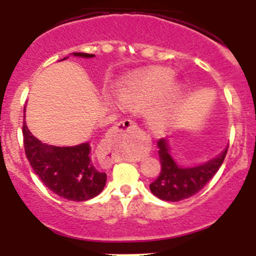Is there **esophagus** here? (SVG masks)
I'll list each match as a JSON object with an SVG mask.
<instances>
[{
    "label": "esophagus",
    "instance_id": "obj_1",
    "mask_svg": "<svg viewBox=\"0 0 256 256\" xmlns=\"http://www.w3.org/2000/svg\"><path fill=\"white\" fill-rule=\"evenodd\" d=\"M137 130H138L137 124L130 119H124L123 122H119L115 126V130H118V132H134Z\"/></svg>",
    "mask_w": 256,
    "mask_h": 256
}]
</instances>
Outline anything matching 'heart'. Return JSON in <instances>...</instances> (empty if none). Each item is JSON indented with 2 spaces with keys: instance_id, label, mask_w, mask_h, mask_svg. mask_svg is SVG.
I'll use <instances>...</instances> for the list:
<instances>
[{
  "instance_id": "b5f03b06",
  "label": "heart",
  "mask_w": 256,
  "mask_h": 256,
  "mask_svg": "<svg viewBox=\"0 0 256 256\" xmlns=\"http://www.w3.org/2000/svg\"><path fill=\"white\" fill-rule=\"evenodd\" d=\"M174 73L165 68H155L126 79L118 87V102L132 112L148 114V124L154 132H164L178 119V105L182 87L174 84Z\"/></svg>"
}]
</instances>
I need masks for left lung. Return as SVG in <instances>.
<instances>
[{
  "label": "left lung",
  "instance_id": "8db88e82",
  "mask_svg": "<svg viewBox=\"0 0 256 256\" xmlns=\"http://www.w3.org/2000/svg\"><path fill=\"white\" fill-rule=\"evenodd\" d=\"M162 172L150 184L156 198L164 201H180L196 195L216 176L227 155L226 148L218 158L195 168H180L169 155L168 144L164 138L158 141Z\"/></svg>",
  "mask_w": 256,
  "mask_h": 256
}]
</instances>
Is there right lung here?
Returning <instances> with one entry per match:
<instances>
[{
	"instance_id": "1",
	"label": "right lung",
	"mask_w": 256,
	"mask_h": 256,
	"mask_svg": "<svg viewBox=\"0 0 256 256\" xmlns=\"http://www.w3.org/2000/svg\"><path fill=\"white\" fill-rule=\"evenodd\" d=\"M74 56L94 58L92 54L74 52ZM22 140L26 159L47 188L60 198L86 201L94 198L105 187L106 173L97 169L90 144L73 148H56L38 141L22 123Z\"/></svg>"
}]
</instances>
